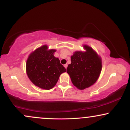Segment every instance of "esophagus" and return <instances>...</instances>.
Instances as JSON below:
<instances>
[{"instance_id":"34e87169","label":"esophagus","mask_w":130,"mask_h":130,"mask_svg":"<svg viewBox=\"0 0 130 130\" xmlns=\"http://www.w3.org/2000/svg\"><path fill=\"white\" fill-rule=\"evenodd\" d=\"M67 67H68V65H67V64H65V65H64V67L65 68V69H67Z\"/></svg>"}]
</instances>
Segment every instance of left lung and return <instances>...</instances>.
Wrapping results in <instances>:
<instances>
[{
    "label": "left lung",
    "mask_w": 130,
    "mask_h": 130,
    "mask_svg": "<svg viewBox=\"0 0 130 130\" xmlns=\"http://www.w3.org/2000/svg\"><path fill=\"white\" fill-rule=\"evenodd\" d=\"M85 51H76L67 68L73 84L79 90L89 88L97 81L102 69L101 57L92 47L84 44Z\"/></svg>",
    "instance_id": "obj_1"
}]
</instances>
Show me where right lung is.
Masks as SVG:
<instances>
[{"label": "right lung", "mask_w": 130, "mask_h": 130, "mask_svg": "<svg viewBox=\"0 0 130 130\" xmlns=\"http://www.w3.org/2000/svg\"><path fill=\"white\" fill-rule=\"evenodd\" d=\"M56 50H49L44 44L32 51L26 61V73L37 87L50 90L56 86L60 74L66 69L54 55Z\"/></svg>", "instance_id": "right-lung-1"}]
</instances>
